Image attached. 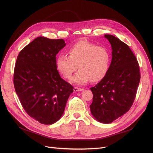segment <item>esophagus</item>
I'll return each mask as SVG.
<instances>
[{
  "label": "esophagus",
  "instance_id": "esophagus-1",
  "mask_svg": "<svg viewBox=\"0 0 153 153\" xmlns=\"http://www.w3.org/2000/svg\"><path fill=\"white\" fill-rule=\"evenodd\" d=\"M84 89H83V88H80V87H75L74 88V92H78V91H84Z\"/></svg>",
  "mask_w": 153,
  "mask_h": 153
}]
</instances>
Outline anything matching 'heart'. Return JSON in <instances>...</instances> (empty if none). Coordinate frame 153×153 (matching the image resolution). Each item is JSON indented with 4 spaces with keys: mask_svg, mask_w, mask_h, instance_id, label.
Returning <instances> with one entry per match:
<instances>
[{
    "mask_svg": "<svg viewBox=\"0 0 153 153\" xmlns=\"http://www.w3.org/2000/svg\"><path fill=\"white\" fill-rule=\"evenodd\" d=\"M68 54H61L56 59V66L67 79L78 69L71 82L83 85L89 82H97L107 73L110 64V54L105 47L97 46L87 40H81L71 46Z\"/></svg>",
    "mask_w": 153,
    "mask_h": 153,
    "instance_id": "b5f03b06",
    "label": "heart"
}]
</instances>
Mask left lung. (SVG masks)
I'll list each match as a JSON object with an SVG mask.
<instances>
[{"label":"left lung","mask_w":153,"mask_h":153,"mask_svg":"<svg viewBox=\"0 0 153 153\" xmlns=\"http://www.w3.org/2000/svg\"><path fill=\"white\" fill-rule=\"evenodd\" d=\"M105 38L111 44L112 59L106 76L91 88L90 108L98 122L110 123L130 109L141 76L137 59L129 46L113 35Z\"/></svg>","instance_id":"left-lung-1"}]
</instances>
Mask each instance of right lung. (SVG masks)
<instances>
[{
    "label": "right lung",
    "mask_w": 153,
    "mask_h": 153,
    "mask_svg": "<svg viewBox=\"0 0 153 153\" xmlns=\"http://www.w3.org/2000/svg\"><path fill=\"white\" fill-rule=\"evenodd\" d=\"M62 39L35 38L19 53L13 84L27 114L40 123L51 125L62 115L74 87L57 70L56 56L66 46Z\"/></svg>",
    "instance_id": "right-lung-1"
}]
</instances>
